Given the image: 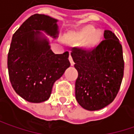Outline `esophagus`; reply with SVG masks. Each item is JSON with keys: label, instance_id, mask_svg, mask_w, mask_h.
Masks as SVG:
<instances>
[{"label": "esophagus", "instance_id": "esophagus-1", "mask_svg": "<svg viewBox=\"0 0 134 134\" xmlns=\"http://www.w3.org/2000/svg\"><path fill=\"white\" fill-rule=\"evenodd\" d=\"M69 60H70V62L71 66H74V60H73V58H72L71 54H70V56H69Z\"/></svg>", "mask_w": 134, "mask_h": 134}]
</instances>
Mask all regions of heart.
<instances>
[{"instance_id":"1","label":"heart","mask_w":134,"mask_h":134,"mask_svg":"<svg viewBox=\"0 0 134 134\" xmlns=\"http://www.w3.org/2000/svg\"><path fill=\"white\" fill-rule=\"evenodd\" d=\"M92 31H93V28L92 27H87L84 29L73 36V41L75 42H83L90 37ZM101 38H102L101 32L99 31H96L93 33V35L90 37L89 43L90 45H95L100 42Z\"/></svg>"}]
</instances>
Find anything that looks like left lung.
<instances>
[{
  "mask_svg": "<svg viewBox=\"0 0 134 134\" xmlns=\"http://www.w3.org/2000/svg\"><path fill=\"white\" fill-rule=\"evenodd\" d=\"M104 38L92 49L74 48L71 53L78 71L76 99L89 111L102 109L114 101L124 76V62L119 39L110 30H105Z\"/></svg>",
  "mask_w": 134,
  "mask_h": 134,
  "instance_id": "1",
  "label": "left lung"
}]
</instances>
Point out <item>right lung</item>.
Listing matches in <instances>:
<instances>
[{"label": "right lung", "mask_w": 134, "mask_h": 134, "mask_svg": "<svg viewBox=\"0 0 134 134\" xmlns=\"http://www.w3.org/2000/svg\"><path fill=\"white\" fill-rule=\"evenodd\" d=\"M57 22L49 16L34 14L13 36L7 57L10 80L15 92L29 102L48 100L54 82L70 66L69 52L55 54L40 32L58 37Z\"/></svg>", "instance_id": "right-lung-1"}]
</instances>
